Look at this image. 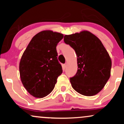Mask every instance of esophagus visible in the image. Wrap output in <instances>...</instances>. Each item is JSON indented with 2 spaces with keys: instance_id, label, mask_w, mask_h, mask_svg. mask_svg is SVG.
<instances>
[{
  "instance_id": "esophagus-1",
  "label": "esophagus",
  "mask_w": 124,
  "mask_h": 124,
  "mask_svg": "<svg viewBox=\"0 0 124 124\" xmlns=\"http://www.w3.org/2000/svg\"><path fill=\"white\" fill-rule=\"evenodd\" d=\"M67 66H68V63H66L65 64V65H64V66H65V68H66Z\"/></svg>"
}]
</instances>
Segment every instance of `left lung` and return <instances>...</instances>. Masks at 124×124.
Returning <instances> with one entry per match:
<instances>
[{
  "label": "left lung",
  "instance_id": "left-lung-1",
  "mask_svg": "<svg viewBox=\"0 0 124 124\" xmlns=\"http://www.w3.org/2000/svg\"><path fill=\"white\" fill-rule=\"evenodd\" d=\"M77 56L78 72L71 78L73 89L86 96H93L103 89L111 75V59L101 41L84 30L64 37Z\"/></svg>",
  "mask_w": 124,
  "mask_h": 124
}]
</instances>
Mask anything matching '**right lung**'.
Instances as JSON below:
<instances>
[{
  "label": "right lung",
  "instance_id": "1",
  "mask_svg": "<svg viewBox=\"0 0 124 124\" xmlns=\"http://www.w3.org/2000/svg\"><path fill=\"white\" fill-rule=\"evenodd\" d=\"M63 38L59 32L42 31L32 37L23 54L19 64L21 82L35 98L49 94L62 73L56 47Z\"/></svg>",
  "mask_w": 124,
  "mask_h": 124
}]
</instances>
